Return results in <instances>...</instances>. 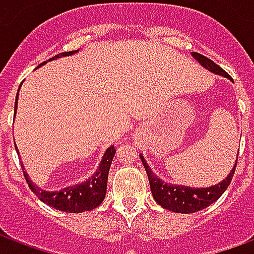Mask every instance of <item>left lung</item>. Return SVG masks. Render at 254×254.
I'll return each instance as SVG.
<instances>
[{
	"label": "left lung",
	"instance_id": "obj_1",
	"mask_svg": "<svg viewBox=\"0 0 254 254\" xmlns=\"http://www.w3.org/2000/svg\"><path fill=\"white\" fill-rule=\"evenodd\" d=\"M191 56H193V58L196 60L197 63L200 64L202 67H205L207 70H209V72L219 74V76H223L226 78H230L229 74L224 72L219 65L211 61L209 58L204 57V56L198 54V53H191ZM140 159L143 162L145 173L148 176L151 193L154 196L155 201L158 202L160 207L166 208V209H169L171 212L193 213L207 208L208 205H211L212 202L216 201L219 197L223 194L224 190L227 189L230 182L233 180L238 158L235 159L234 167L230 170V173L223 181H220L219 184H215L212 187L208 188H190L185 187V185H177V184L165 182L163 180H160L154 171L151 170V167L145 162L141 154H140Z\"/></svg>",
	"mask_w": 254,
	"mask_h": 254
}]
</instances>
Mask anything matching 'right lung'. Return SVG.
<instances>
[{"label":"right lung","mask_w":254,"mask_h":254,"mask_svg":"<svg viewBox=\"0 0 254 254\" xmlns=\"http://www.w3.org/2000/svg\"><path fill=\"white\" fill-rule=\"evenodd\" d=\"M77 52L78 50L60 53L57 56L50 58L49 61H53V60H57V58L61 57H67V56H73ZM46 63L47 61L42 63L38 67H41ZM17 99H19V92L16 95V102H14V116H16V111H17ZM16 151L19 154L17 147H16ZM114 155H116L114 145H110L102 156V160H100L98 169L95 170L94 174L89 178H87L85 181L80 182V184H74V185L63 188L60 190L54 191L45 190V189L35 185L32 182V180H30V176L27 174L23 165H21V169H23L25 181L28 184V187H30L31 190L35 193L41 201L47 204L49 207L56 208L58 211H64V212L69 213H80L84 212V211H91V209H94V208H96L99 204L103 202V198L106 196V189H107V177H109V170H110Z\"/></svg>","instance_id":"obj_1"}]
</instances>
